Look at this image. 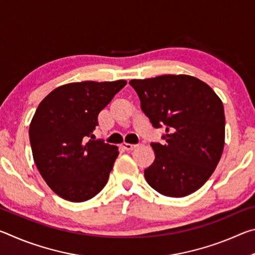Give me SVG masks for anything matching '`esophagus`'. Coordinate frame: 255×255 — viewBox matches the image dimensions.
Listing matches in <instances>:
<instances>
[{"instance_id": "34e87169", "label": "esophagus", "mask_w": 255, "mask_h": 255, "mask_svg": "<svg viewBox=\"0 0 255 255\" xmlns=\"http://www.w3.org/2000/svg\"><path fill=\"white\" fill-rule=\"evenodd\" d=\"M122 146H123V148H124V149H126V150H131V149L135 148L137 145H135V144H128V143H124Z\"/></svg>"}]
</instances>
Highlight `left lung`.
<instances>
[{"label":"left lung","instance_id":"8db88e82","mask_svg":"<svg viewBox=\"0 0 255 255\" xmlns=\"http://www.w3.org/2000/svg\"><path fill=\"white\" fill-rule=\"evenodd\" d=\"M154 128L165 126L162 145L152 143L154 163L144 171L154 190L180 198L197 191L213 174L225 143L221 99L190 75H162L129 82Z\"/></svg>","mask_w":255,"mask_h":255}]
</instances>
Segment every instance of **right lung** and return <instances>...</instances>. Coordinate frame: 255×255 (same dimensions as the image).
<instances>
[{
    "instance_id": "add662e5",
    "label": "right lung",
    "mask_w": 255,
    "mask_h": 255,
    "mask_svg": "<svg viewBox=\"0 0 255 255\" xmlns=\"http://www.w3.org/2000/svg\"><path fill=\"white\" fill-rule=\"evenodd\" d=\"M126 84L125 80L70 83L38 106L29 127L33 159L48 187L63 199L86 201L107 184L118 147L93 139L92 132L100 111Z\"/></svg>"
}]
</instances>
